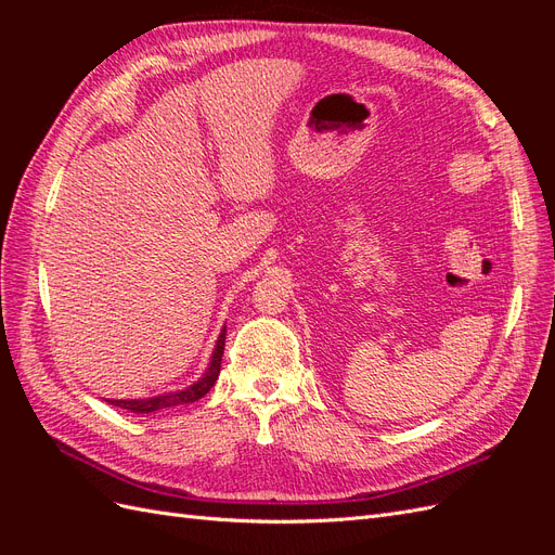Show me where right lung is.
Listing matches in <instances>:
<instances>
[{"label":"right lung","instance_id":"right-lung-1","mask_svg":"<svg viewBox=\"0 0 555 555\" xmlns=\"http://www.w3.org/2000/svg\"><path fill=\"white\" fill-rule=\"evenodd\" d=\"M224 340H227V328H222L220 340L215 345L212 359H210V367L206 371V375L201 377L196 384L188 386L184 391H173V393H164V396H155V398H145V400H108L111 405L122 408L129 412L137 414H150L157 410H166V408H178V405H188V402H196L198 398H204L217 382V375H220L222 367V354H224Z\"/></svg>","mask_w":555,"mask_h":555}]
</instances>
